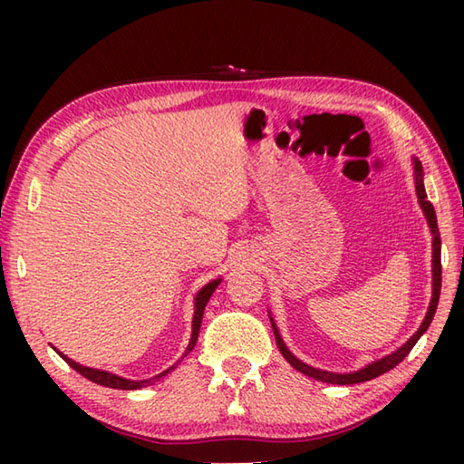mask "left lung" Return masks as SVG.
<instances>
[{"mask_svg": "<svg viewBox=\"0 0 464 464\" xmlns=\"http://www.w3.org/2000/svg\"><path fill=\"white\" fill-rule=\"evenodd\" d=\"M411 166H413L415 194H418V202H420V207L423 210V217H426L428 227H430V233H431V298H430V307H428L426 317H423L418 332H415L410 337V340H407L401 345V348H397L395 352H391V354L382 356L379 360H374V362L366 364L364 368H360V371H354V372H332V371H321V368L309 366L307 362H303V360H298L293 354V352L286 348V343H285V340H282L278 327H276V324H274V319L270 315V324H272V329H274V337H276V345H278L280 354L286 358V362L290 366L296 368V371L303 372L304 376H311V379L321 381V382H329V384H356V382H364V381L376 379V376L389 372L391 368H395L399 362H401V360L407 354H410L413 345L418 343L420 337L428 332L431 319H434L438 301H440V288H442V264H440V249H442V243H440L436 210H434V207H431V202L428 200L426 188H423V168H421V161L418 160V157H411Z\"/></svg>", "mask_w": 464, "mask_h": 464, "instance_id": "left-lung-1", "label": "left lung"}]
</instances>
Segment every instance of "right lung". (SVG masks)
<instances>
[{
	"mask_svg": "<svg viewBox=\"0 0 464 464\" xmlns=\"http://www.w3.org/2000/svg\"><path fill=\"white\" fill-rule=\"evenodd\" d=\"M223 278H217V280H210L208 285H204L198 293H196L194 296V317H192V335H190V343H188V348L184 352V356L190 354V352L194 350L196 345V340H198V334H200V324H202V315H204V307H207L208 298L213 296V293L217 290V286L221 285ZM57 350V348H54ZM57 354L65 360V362L73 368V371L80 372L82 376H85V379L92 381V382H98L102 384V387H110V389H122V391H135V389H143V387H149V384H153L157 381H161L163 376H166L168 372L174 371V368L182 362V360H178L176 364H171L168 371H163L160 374L151 376V379H143V381H130V379H124V376H119V374H112L108 371H100V368H90V366H83L80 362H75V360L67 358L63 352L57 350ZM182 356V358H184Z\"/></svg>",
	"mask_w": 464,
	"mask_h": 464,
	"instance_id": "right-lung-1",
	"label": "right lung"
}]
</instances>
